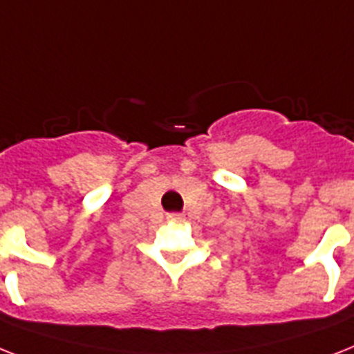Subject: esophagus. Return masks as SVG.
Wrapping results in <instances>:
<instances>
[{
    "label": "esophagus",
    "mask_w": 354,
    "mask_h": 354,
    "mask_svg": "<svg viewBox=\"0 0 354 354\" xmlns=\"http://www.w3.org/2000/svg\"><path fill=\"white\" fill-rule=\"evenodd\" d=\"M167 218L171 220V222H183V220H185V218H183L182 214H178V212L176 214H169Z\"/></svg>",
    "instance_id": "34e87169"
}]
</instances>
